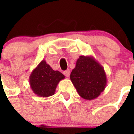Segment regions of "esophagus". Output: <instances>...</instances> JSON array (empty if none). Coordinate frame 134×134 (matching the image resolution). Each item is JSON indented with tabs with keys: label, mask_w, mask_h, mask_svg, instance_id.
Listing matches in <instances>:
<instances>
[{
	"label": "esophagus",
	"mask_w": 134,
	"mask_h": 134,
	"mask_svg": "<svg viewBox=\"0 0 134 134\" xmlns=\"http://www.w3.org/2000/svg\"><path fill=\"white\" fill-rule=\"evenodd\" d=\"M63 73L65 75V76H66V77H69L70 74V72L69 70H66L64 71Z\"/></svg>",
	"instance_id": "1"
}]
</instances>
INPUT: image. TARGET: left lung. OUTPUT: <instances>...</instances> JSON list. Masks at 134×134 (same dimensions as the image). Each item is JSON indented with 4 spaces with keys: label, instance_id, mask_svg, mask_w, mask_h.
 <instances>
[{
    "label": "left lung",
    "instance_id": "obj_1",
    "mask_svg": "<svg viewBox=\"0 0 134 134\" xmlns=\"http://www.w3.org/2000/svg\"><path fill=\"white\" fill-rule=\"evenodd\" d=\"M70 78L79 95L88 100L97 98L107 83L104 68L91 55L79 57Z\"/></svg>",
    "mask_w": 134,
    "mask_h": 134
}]
</instances>
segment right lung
I'll list each match as a JSON object with an SVG mask.
<instances>
[{"label":"right lung","instance_id":"1","mask_svg":"<svg viewBox=\"0 0 134 134\" xmlns=\"http://www.w3.org/2000/svg\"><path fill=\"white\" fill-rule=\"evenodd\" d=\"M65 79L63 74L54 70L43 60L34 68L29 76V85L33 92L41 97L54 95L57 85Z\"/></svg>","mask_w":134,"mask_h":134}]
</instances>
